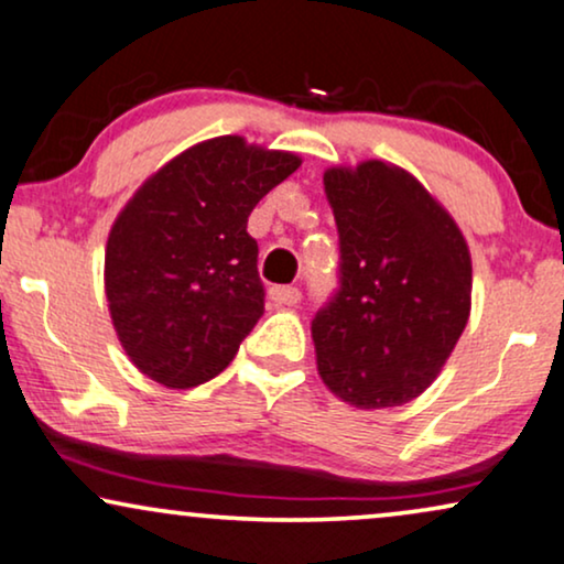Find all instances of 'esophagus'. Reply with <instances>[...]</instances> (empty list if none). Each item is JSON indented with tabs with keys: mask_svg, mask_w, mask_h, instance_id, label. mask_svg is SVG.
<instances>
[{
	"mask_svg": "<svg viewBox=\"0 0 564 564\" xmlns=\"http://www.w3.org/2000/svg\"><path fill=\"white\" fill-rule=\"evenodd\" d=\"M270 299H273L278 306H294L302 302V294H299V289L294 286H275L270 289Z\"/></svg>",
	"mask_w": 564,
	"mask_h": 564,
	"instance_id": "esophagus-1",
	"label": "esophagus"
}]
</instances>
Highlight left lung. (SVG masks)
Masks as SVG:
<instances>
[{
	"instance_id": "left-lung-1",
	"label": "left lung",
	"mask_w": 564,
	"mask_h": 564,
	"mask_svg": "<svg viewBox=\"0 0 564 564\" xmlns=\"http://www.w3.org/2000/svg\"><path fill=\"white\" fill-rule=\"evenodd\" d=\"M340 237V291L312 319L317 372L354 409L424 393L471 315V252L455 218L388 161L323 174Z\"/></svg>"
}]
</instances>
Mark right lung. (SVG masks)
I'll use <instances>...</instances> for the list:
<instances>
[{
  "instance_id": "add662e5",
  "label": "right lung",
  "mask_w": 564,
  "mask_h": 564,
  "mask_svg": "<svg viewBox=\"0 0 564 564\" xmlns=\"http://www.w3.org/2000/svg\"><path fill=\"white\" fill-rule=\"evenodd\" d=\"M299 166L296 153L220 134L163 163L119 210L104 289L142 375L187 390L231 365L265 310L247 218Z\"/></svg>"
}]
</instances>
